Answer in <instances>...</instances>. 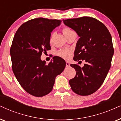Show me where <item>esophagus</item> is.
<instances>
[{
    "label": "esophagus",
    "instance_id": "34e87169",
    "mask_svg": "<svg viewBox=\"0 0 121 121\" xmlns=\"http://www.w3.org/2000/svg\"><path fill=\"white\" fill-rule=\"evenodd\" d=\"M66 67H69L70 66L69 62H68V61L66 62Z\"/></svg>",
    "mask_w": 121,
    "mask_h": 121
}]
</instances>
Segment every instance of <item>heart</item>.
<instances>
[{
    "label": "heart",
    "instance_id": "1",
    "mask_svg": "<svg viewBox=\"0 0 121 121\" xmlns=\"http://www.w3.org/2000/svg\"><path fill=\"white\" fill-rule=\"evenodd\" d=\"M71 30L68 27H65L62 30V32L64 35H65L66 33H68ZM72 54H73V52L70 49H64L58 52V55L65 59H69L71 57Z\"/></svg>",
    "mask_w": 121,
    "mask_h": 121
}]
</instances>
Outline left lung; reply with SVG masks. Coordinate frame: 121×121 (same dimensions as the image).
I'll return each mask as SVG.
<instances>
[{
	"mask_svg": "<svg viewBox=\"0 0 121 121\" xmlns=\"http://www.w3.org/2000/svg\"><path fill=\"white\" fill-rule=\"evenodd\" d=\"M62 21L80 37L73 59L86 62L82 68L70 64L76 75L69 80V84L76 94L88 95L100 88L111 68L114 54L112 36L104 24L95 18L83 17Z\"/></svg>",
	"mask_w": 121,
	"mask_h": 121,
	"instance_id": "1",
	"label": "left lung"
}]
</instances>
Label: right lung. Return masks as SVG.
<instances>
[{
  "instance_id": "obj_1",
  "label": "right lung",
  "mask_w": 121,
  "mask_h": 121,
  "mask_svg": "<svg viewBox=\"0 0 121 121\" xmlns=\"http://www.w3.org/2000/svg\"><path fill=\"white\" fill-rule=\"evenodd\" d=\"M61 21L38 18L21 25L10 47L12 69L23 88L35 97L51 92L55 78L64 71L66 62L55 57L48 64L41 59L42 52L51 49V33Z\"/></svg>"
}]
</instances>
